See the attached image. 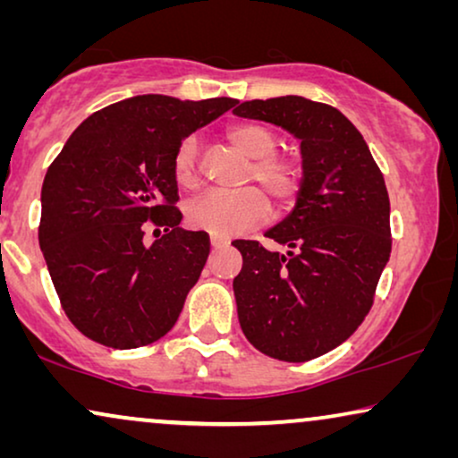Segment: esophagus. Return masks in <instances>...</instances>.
Returning a JSON list of instances; mask_svg holds the SVG:
<instances>
[{
	"label": "esophagus",
	"instance_id": "esophagus-1",
	"mask_svg": "<svg viewBox=\"0 0 458 458\" xmlns=\"http://www.w3.org/2000/svg\"><path fill=\"white\" fill-rule=\"evenodd\" d=\"M210 243H212V248H225V246H229V242L225 240V237H218V235H212V237H210Z\"/></svg>",
	"mask_w": 458,
	"mask_h": 458
}]
</instances>
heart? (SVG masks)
<instances>
[{
	"label": "heart",
	"mask_w": 458,
	"mask_h": 458,
	"mask_svg": "<svg viewBox=\"0 0 458 458\" xmlns=\"http://www.w3.org/2000/svg\"><path fill=\"white\" fill-rule=\"evenodd\" d=\"M233 146L252 158L246 179L265 187L277 204H290L302 187V168L290 156L277 154L279 140L271 129L256 123H240L227 129ZM173 177L181 187L193 190L199 183L198 141L185 137L174 149ZM268 199L259 187L237 191H208L187 206V223L210 235L233 237L256 227L268 216Z\"/></svg>",
	"instance_id": "obj_1"
}]
</instances>
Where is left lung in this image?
<instances>
[{
  "instance_id": "1",
  "label": "left lung",
  "mask_w": 458,
  "mask_h": 458,
  "mask_svg": "<svg viewBox=\"0 0 458 458\" xmlns=\"http://www.w3.org/2000/svg\"><path fill=\"white\" fill-rule=\"evenodd\" d=\"M233 114L277 124L302 148L304 179L296 208L268 240H237L233 279L243 335L285 362L317 359L359 329L392 252L390 198L359 129L329 104L300 96L237 102Z\"/></svg>"
}]
</instances>
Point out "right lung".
Instances as JSON below:
<instances>
[{"label":"right lung","instance_id":"right-lung-1","mask_svg":"<svg viewBox=\"0 0 458 458\" xmlns=\"http://www.w3.org/2000/svg\"><path fill=\"white\" fill-rule=\"evenodd\" d=\"M237 99L137 96L79 124L49 165L39 246L66 317L102 346L166 335L210 254L204 231L179 227L174 149ZM165 233L159 235V227ZM154 228L159 240L147 246Z\"/></svg>","mask_w":458,"mask_h":458}]
</instances>
